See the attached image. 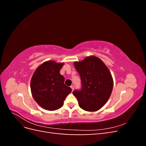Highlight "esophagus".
Here are the masks:
<instances>
[{"mask_svg": "<svg viewBox=\"0 0 146 146\" xmlns=\"http://www.w3.org/2000/svg\"><path fill=\"white\" fill-rule=\"evenodd\" d=\"M70 88H71V89H72V90L73 91L74 90V86L73 85H71V86H70Z\"/></svg>", "mask_w": 146, "mask_h": 146, "instance_id": "obj_1", "label": "esophagus"}]
</instances>
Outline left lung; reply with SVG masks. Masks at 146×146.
Returning a JSON list of instances; mask_svg holds the SVG:
<instances>
[{
  "label": "left lung",
  "instance_id": "obj_1",
  "mask_svg": "<svg viewBox=\"0 0 146 146\" xmlns=\"http://www.w3.org/2000/svg\"><path fill=\"white\" fill-rule=\"evenodd\" d=\"M74 65L81 78L82 88L75 90L78 105L87 111H96L107 103L113 88L110 71L100 58L87 56Z\"/></svg>",
  "mask_w": 146,
  "mask_h": 146
}]
</instances>
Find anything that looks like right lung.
I'll return each mask as SVG.
<instances>
[{
	"instance_id": "1",
	"label": "right lung",
	"mask_w": 146,
	"mask_h": 146,
	"mask_svg": "<svg viewBox=\"0 0 146 146\" xmlns=\"http://www.w3.org/2000/svg\"><path fill=\"white\" fill-rule=\"evenodd\" d=\"M63 63L47 61L35 70L31 79L30 88L33 99L42 108L54 111L62 107L63 102L72 89L64 83L60 74Z\"/></svg>"
}]
</instances>
